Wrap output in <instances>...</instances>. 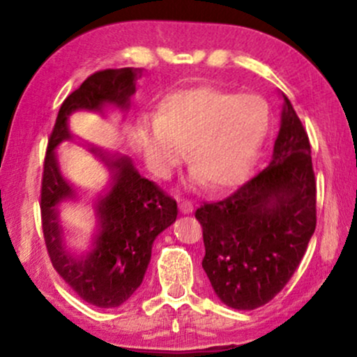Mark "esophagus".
<instances>
[{"label": "esophagus", "instance_id": "esophagus-1", "mask_svg": "<svg viewBox=\"0 0 357 357\" xmlns=\"http://www.w3.org/2000/svg\"><path fill=\"white\" fill-rule=\"evenodd\" d=\"M179 210H181L183 215H190V213H192L195 208H192V204L190 202H181V203H179Z\"/></svg>", "mask_w": 357, "mask_h": 357}]
</instances>
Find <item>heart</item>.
Returning <instances> with one entry per match:
<instances>
[{
    "instance_id": "1",
    "label": "heart",
    "mask_w": 357,
    "mask_h": 357,
    "mask_svg": "<svg viewBox=\"0 0 357 357\" xmlns=\"http://www.w3.org/2000/svg\"><path fill=\"white\" fill-rule=\"evenodd\" d=\"M270 129L268 104L255 93L215 85L181 89L159 102L155 121L137 127L146 165L167 179L190 154L188 188L216 191L240 186L255 169Z\"/></svg>"
}]
</instances>
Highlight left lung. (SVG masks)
<instances>
[{"label": "left lung", "mask_w": 357, "mask_h": 357, "mask_svg": "<svg viewBox=\"0 0 357 357\" xmlns=\"http://www.w3.org/2000/svg\"><path fill=\"white\" fill-rule=\"evenodd\" d=\"M280 130L268 166L230 198L196 210L203 227V270L231 309L265 305L294 275L315 230L310 142L282 93Z\"/></svg>", "instance_id": "1"}]
</instances>
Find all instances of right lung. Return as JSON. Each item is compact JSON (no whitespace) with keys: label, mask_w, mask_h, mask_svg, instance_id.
<instances>
[{"label":"right lung","mask_w":357,"mask_h":357,"mask_svg":"<svg viewBox=\"0 0 357 357\" xmlns=\"http://www.w3.org/2000/svg\"><path fill=\"white\" fill-rule=\"evenodd\" d=\"M141 75V68L130 67L90 75L61 104L45 158L40 206L48 255L77 296L102 309L122 305L139 289L154 240L174 223L178 204L158 184L142 178L129 155L90 149L107 167L109 181L92 206V238L84 250H72L65 243L60 210L63 203L77 199V191L61 174L56 149L73 137L68 126L72 114H105L112 109L126 114Z\"/></svg>","instance_id":"add662e5"}]
</instances>
